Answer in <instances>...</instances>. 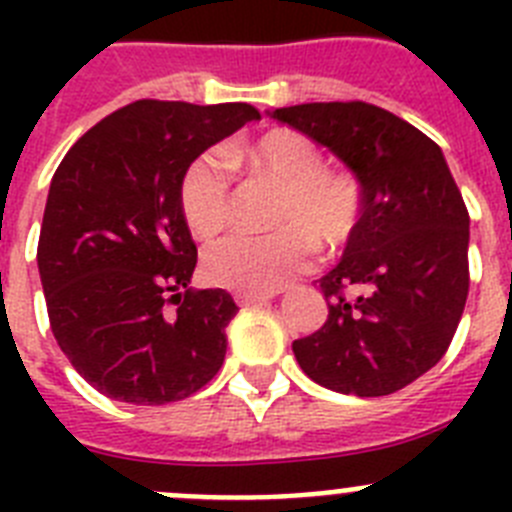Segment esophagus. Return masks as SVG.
<instances>
[{
    "label": "esophagus",
    "mask_w": 512,
    "mask_h": 512,
    "mask_svg": "<svg viewBox=\"0 0 512 512\" xmlns=\"http://www.w3.org/2000/svg\"><path fill=\"white\" fill-rule=\"evenodd\" d=\"M271 297H277V292H269V295H241V292H238V295H235V302H238L241 307H253V305H261V302L271 300Z\"/></svg>",
    "instance_id": "1"
}]
</instances>
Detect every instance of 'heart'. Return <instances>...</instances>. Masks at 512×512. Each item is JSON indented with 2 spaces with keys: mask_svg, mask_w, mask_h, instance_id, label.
Listing matches in <instances>:
<instances>
[{
  "mask_svg": "<svg viewBox=\"0 0 512 512\" xmlns=\"http://www.w3.org/2000/svg\"><path fill=\"white\" fill-rule=\"evenodd\" d=\"M248 174L282 189L269 235H230L205 253L210 282L241 295H269L312 266V243L336 253L354 238L364 187L348 171L325 169V156L307 135L271 130L233 153ZM182 215L197 238H215L230 220V179L223 158L202 153L184 171Z\"/></svg>",
  "mask_w": 512,
  "mask_h": 512,
  "instance_id": "heart-1",
  "label": "heart"
}]
</instances>
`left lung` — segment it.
Listing matches in <instances>:
<instances>
[{
    "instance_id": "8db88e82",
    "label": "left lung",
    "mask_w": 512,
    "mask_h": 512,
    "mask_svg": "<svg viewBox=\"0 0 512 512\" xmlns=\"http://www.w3.org/2000/svg\"><path fill=\"white\" fill-rule=\"evenodd\" d=\"M328 148L364 187L343 256L320 279L328 320L292 343L302 372L328 390L382 397L446 354L469 292V212L441 148L366 102L266 112Z\"/></svg>"
}]
</instances>
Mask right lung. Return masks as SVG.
I'll list each match as a JSON object with an SVG mask.
<instances>
[{
  "label": "right lung",
  "mask_w": 512,
  "mask_h": 512,
  "mask_svg": "<svg viewBox=\"0 0 512 512\" xmlns=\"http://www.w3.org/2000/svg\"><path fill=\"white\" fill-rule=\"evenodd\" d=\"M251 104L140 99L81 135L53 174L38 271L58 346L94 390L166 405L223 366L235 318L225 289H192L197 246L184 171L259 120Z\"/></svg>",
  "instance_id": "1"
}]
</instances>
